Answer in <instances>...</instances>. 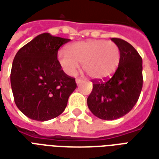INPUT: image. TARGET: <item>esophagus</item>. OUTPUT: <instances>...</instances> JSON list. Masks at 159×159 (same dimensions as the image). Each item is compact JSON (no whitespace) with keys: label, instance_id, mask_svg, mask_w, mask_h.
<instances>
[{"label":"esophagus","instance_id":"34e87169","mask_svg":"<svg viewBox=\"0 0 159 159\" xmlns=\"http://www.w3.org/2000/svg\"><path fill=\"white\" fill-rule=\"evenodd\" d=\"M82 82H83V80H82V79H79V78L76 79V84H77V85H78V84H80V83H82Z\"/></svg>","mask_w":159,"mask_h":159}]
</instances>
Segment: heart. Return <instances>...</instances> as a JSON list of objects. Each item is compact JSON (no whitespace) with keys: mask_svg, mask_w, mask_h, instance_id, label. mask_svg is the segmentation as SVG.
Returning <instances> with one entry per match:
<instances>
[{"mask_svg":"<svg viewBox=\"0 0 159 159\" xmlns=\"http://www.w3.org/2000/svg\"><path fill=\"white\" fill-rule=\"evenodd\" d=\"M66 50H59L57 60L70 76L76 75L82 64L83 70L91 79L105 80L112 76L119 66L120 49L113 42L88 40L72 43Z\"/></svg>","mask_w":159,"mask_h":159,"instance_id":"b5f03b06","label":"heart"}]
</instances>
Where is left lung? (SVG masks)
Returning <instances> with one entry per match:
<instances>
[{"label":"left lung","instance_id":"8db88e82","mask_svg":"<svg viewBox=\"0 0 159 159\" xmlns=\"http://www.w3.org/2000/svg\"><path fill=\"white\" fill-rule=\"evenodd\" d=\"M120 49L119 66L111 79L94 82L87 103L100 119L115 120L132 110L140 97L143 77L142 59L133 46L119 38H111Z\"/></svg>","mask_w":159,"mask_h":159}]
</instances>
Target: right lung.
<instances>
[{"mask_svg":"<svg viewBox=\"0 0 159 159\" xmlns=\"http://www.w3.org/2000/svg\"><path fill=\"white\" fill-rule=\"evenodd\" d=\"M68 42L43 33L16 53L11 87L17 107L30 119L44 122L59 116L76 89L75 78L67 76L57 60L58 50Z\"/></svg>","mask_w":159,"mask_h":159,"instance_id":"right-lung-1","label":"right lung"}]
</instances>
